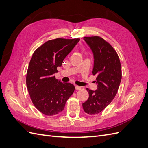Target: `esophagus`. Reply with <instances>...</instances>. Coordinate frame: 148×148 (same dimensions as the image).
Here are the masks:
<instances>
[{
  "label": "esophagus",
  "instance_id": "obj_1",
  "mask_svg": "<svg viewBox=\"0 0 148 148\" xmlns=\"http://www.w3.org/2000/svg\"><path fill=\"white\" fill-rule=\"evenodd\" d=\"M75 88L76 90H79V89H81V87L78 86H77V85H76V86H75Z\"/></svg>",
  "mask_w": 148,
  "mask_h": 148
}]
</instances>
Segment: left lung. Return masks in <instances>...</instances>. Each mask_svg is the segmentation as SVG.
<instances>
[{"label":"left lung","instance_id":"8db88e82","mask_svg":"<svg viewBox=\"0 0 148 148\" xmlns=\"http://www.w3.org/2000/svg\"><path fill=\"white\" fill-rule=\"evenodd\" d=\"M94 55L92 75H96L97 90L86 88L88 99L83 104L89 115L100 113L110 104L117 95L122 79V69L117 52L101 37H84Z\"/></svg>","mask_w":148,"mask_h":148}]
</instances>
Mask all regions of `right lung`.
<instances>
[{"label": "right lung", "mask_w": 148, "mask_h": 148, "mask_svg": "<svg viewBox=\"0 0 148 148\" xmlns=\"http://www.w3.org/2000/svg\"><path fill=\"white\" fill-rule=\"evenodd\" d=\"M79 41V38L49 40L33 53L26 73V86L34 106L44 115L60 113L73 95L74 85L61 82L53 74Z\"/></svg>", "instance_id": "add662e5"}]
</instances>
